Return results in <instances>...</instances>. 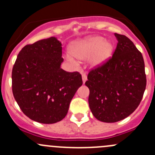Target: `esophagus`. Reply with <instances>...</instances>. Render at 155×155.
<instances>
[{
  "mask_svg": "<svg viewBox=\"0 0 155 155\" xmlns=\"http://www.w3.org/2000/svg\"><path fill=\"white\" fill-rule=\"evenodd\" d=\"M82 81H83V83H85V82L87 81V75L85 74V73H82Z\"/></svg>",
  "mask_w": 155,
  "mask_h": 155,
  "instance_id": "34e87169",
  "label": "esophagus"
}]
</instances>
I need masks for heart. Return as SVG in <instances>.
I'll use <instances>...</instances> for the list:
<instances>
[{"label": "heart", "instance_id": "obj_1", "mask_svg": "<svg viewBox=\"0 0 155 155\" xmlns=\"http://www.w3.org/2000/svg\"><path fill=\"white\" fill-rule=\"evenodd\" d=\"M113 46L110 42L101 36H94L85 40H79L73 43L70 46V52L79 60H85L90 58L89 64L92 67L103 64L112 56ZM71 61L74 59L69 57Z\"/></svg>", "mask_w": 155, "mask_h": 155}]
</instances>
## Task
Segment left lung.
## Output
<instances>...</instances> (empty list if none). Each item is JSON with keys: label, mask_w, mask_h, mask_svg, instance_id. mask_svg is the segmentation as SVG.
I'll use <instances>...</instances> for the list:
<instances>
[{"label": "left lung", "mask_w": 155, "mask_h": 155, "mask_svg": "<svg viewBox=\"0 0 155 155\" xmlns=\"http://www.w3.org/2000/svg\"><path fill=\"white\" fill-rule=\"evenodd\" d=\"M116 48L111 58L87 75L88 104L94 116L107 123L117 122L140 105L146 87L142 53L126 36L115 33Z\"/></svg>", "instance_id": "obj_1"}]
</instances>
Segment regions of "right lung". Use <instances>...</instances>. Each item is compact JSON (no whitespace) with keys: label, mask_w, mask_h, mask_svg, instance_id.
<instances>
[{"label":"right lung","mask_w":155,"mask_h":155,"mask_svg":"<svg viewBox=\"0 0 155 155\" xmlns=\"http://www.w3.org/2000/svg\"><path fill=\"white\" fill-rule=\"evenodd\" d=\"M61 43L55 37L26 45L17 56L12 71V94L23 113L33 121H61L82 85L79 72L61 68Z\"/></svg>","instance_id":"add662e5"}]
</instances>
